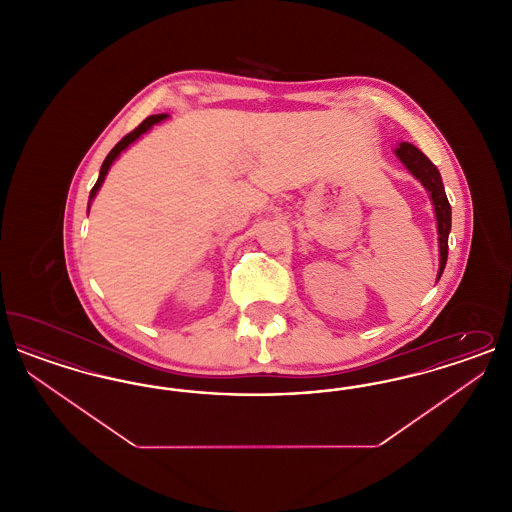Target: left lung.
I'll return each mask as SVG.
<instances>
[{
  "label": "left lung",
  "instance_id": "left-lung-1",
  "mask_svg": "<svg viewBox=\"0 0 512 512\" xmlns=\"http://www.w3.org/2000/svg\"><path fill=\"white\" fill-rule=\"evenodd\" d=\"M397 157L405 163V167L413 172L414 176L424 184V188L432 195L434 207H436V219H438L439 234V272L438 280L443 274V268L447 263V249H449V230H451V205L447 201V195L443 190V182L439 176L438 167L413 144L403 142L397 147Z\"/></svg>",
  "mask_w": 512,
  "mask_h": 512
}]
</instances>
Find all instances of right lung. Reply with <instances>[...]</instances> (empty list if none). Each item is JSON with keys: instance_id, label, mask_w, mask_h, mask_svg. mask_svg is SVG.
<instances>
[{"instance_id": "right-lung-1", "label": "right lung", "mask_w": 512, "mask_h": 512, "mask_svg": "<svg viewBox=\"0 0 512 512\" xmlns=\"http://www.w3.org/2000/svg\"><path fill=\"white\" fill-rule=\"evenodd\" d=\"M169 115L167 113H161V115H151V117H147L146 121L142 122V124H138L130 134H126L124 138H122L121 142L117 144V146L113 147L111 151H109V155L105 157V161H103V165H101V171H99L98 182H96V186L92 188V192H90V201L94 199V195L99 190V186L103 184V180H105V174L109 171V167H111V163L119 157V153H121L122 149H126V147L130 146L134 140H138L144 132H147L153 124H157V122L163 121V119H167Z\"/></svg>"}]
</instances>
